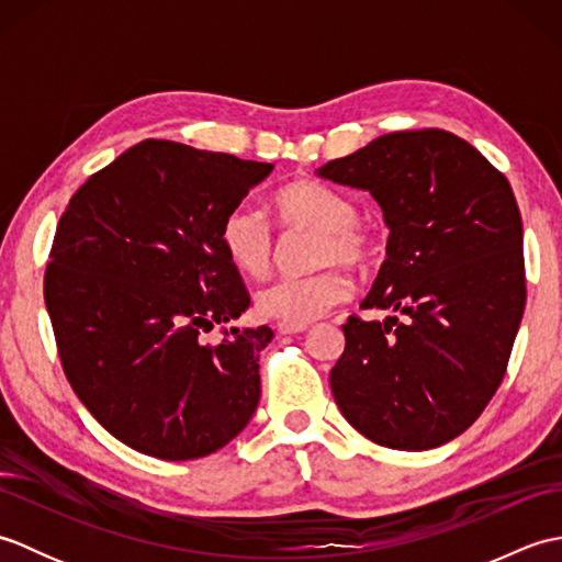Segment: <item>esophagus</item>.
Segmentation results:
<instances>
[{"label":"esophagus","instance_id":"1","mask_svg":"<svg viewBox=\"0 0 562 562\" xmlns=\"http://www.w3.org/2000/svg\"><path fill=\"white\" fill-rule=\"evenodd\" d=\"M308 326H302V324H284V321H280L278 326H274V330L280 333V336H296V333H304Z\"/></svg>","mask_w":562,"mask_h":562}]
</instances>
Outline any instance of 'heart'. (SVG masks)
Masks as SVG:
<instances>
[{"label":"heart","instance_id":"b5f03b06","mask_svg":"<svg viewBox=\"0 0 562 562\" xmlns=\"http://www.w3.org/2000/svg\"><path fill=\"white\" fill-rule=\"evenodd\" d=\"M272 207L284 229L318 234L312 262L324 268L268 282L258 290L256 306L268 318L306 326L350 300L352 280L338 262L367 268L376 258V236L357 220V207L348 195L318 181H296L280 188L272 198ZM220 244L232 266L254 278L268 274L278 260L272 226L250 202H238L224 214Z\"/></svg>","mask_w":562,"mask_h":562}]
</instances>
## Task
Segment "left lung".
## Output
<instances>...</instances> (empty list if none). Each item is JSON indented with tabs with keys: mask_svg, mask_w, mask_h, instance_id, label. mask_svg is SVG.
Returning <instances> with one entry per match:
<instances>
[{
	"mask_svg": "<svg viewBox=\"0 0 562 562\" xmlns=\"http://www.w3.org/2000/svg\"><path fill=\"white\" fill-rule=\"evenodd\" d=\"M384 210L386 260L362 308L400 316L342 326L330 391L381 447L435 449L469 429L503 384L527 304L512 186L447 130L391 133L318 169Z\"/></svg>",
	"mask_w": 562,
	"mask_h": 562,
	"instance_id": "left-lung-1",
	"label": "left lung"
}]
</instances>
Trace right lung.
<instances>
[{
	"instance_id": "right-lung-1",
	"label": "right lung",
	"mask_w": 562,
	"mask_h": 562,
	"mask_svg": "<svg viewBox=\"0 0 562 562\" xmlns=\"http://www.w3.org/2000/svg\"><path fill=\"white\" fill-rule=\"evenodd\" d=\"M272 164L145 139L93 173L57 222L45 306L69 386L121 439L164 461L241 432L260 398L268 326L220 244L224 214ZM223 326L210 341L206 333Z\"/></svg>"
}]
</instances>
